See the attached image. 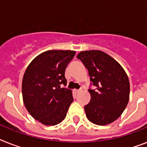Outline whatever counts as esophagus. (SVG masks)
Instances as JSON below:
<instances>
[{"instance_id":"esophagus-1","label":"esophagus","mask_w":147,"mask_h":147,"mask_svg":"<svg viewBox=\"0 0 147 147\" xmlns=\"http://www.w3.org/2000/svg\"><path fill=\"white\" fill-rule=\"evenodd\" d=\"M82 88H80V89H76L75 90V92H76V94H78V93H79L80 92H82Z\"/></svg>"}]
</instances>
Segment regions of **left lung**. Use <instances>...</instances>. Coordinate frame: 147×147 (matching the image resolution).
<instances>
[{
	"instance_id": "1",
	"label": "left lung",
	"mask_w": 147,
	"mask_h": 147,
	"mask_svg": "<svg viewBox=\"0 0 147 147\" xmlns=\"http://www.w3.org/2000/svg\"><path fill=\"white\" fill-rule=\"evenodd\" d=\"M88 70L95 89H88L91 100L85 106L87 118L97 125H107L121 116L129 101L130 82L121 65L100 50L82 51L78 54Z\"/></svg>"
}]
</instances>
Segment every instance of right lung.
<instances>
[{"instance_id":"add662e5","label":"right lung","mask_w":147,"mask_h":147,"mask_svg":"<svg viewBox=\"0 0 147 147\" xmlns=\"http://www.w3.org/2000/svg\"><path fill=\"white\" fill-rule=\"evenodd\" d=\"M75 51L48 50L37 55L26 68L22 82L25 107L33 118L47 126L61 123L73 101L65 71Z\"/></svg>"}]
</instances>
